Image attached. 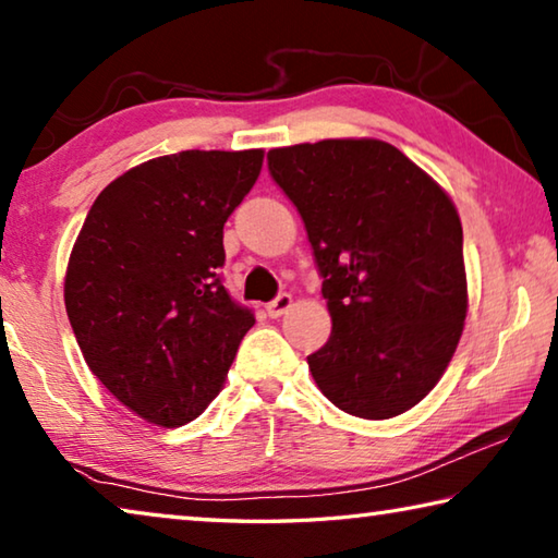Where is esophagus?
<instances>
[{
  "instance_id": "34e87169",
  "label": "esophagus",
  "mask_w": 558,
  "mask_h": 558,
  "mask_svg": "<svg viewBox=\"0 0 558 558\" xmlns=\"http://www.w3.org/2000/svg\"><path fill=\"white\" fill-rule=\"evenodd\" d=\"M290 305H292V298L288 295V292H282V295H278L276 300L268 302V305H266V313H268V317L276 319V317H282V315H286L288 310H290Z\"/></svg>"
}]
</instances>
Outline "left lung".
Segmentation results:
<instances>
[{
	"label": "left lung",
	"instance_id": "obj_1",
	"mask_svg": "<svg viewBox=\"0 0 558 558\" xmlns=\"http://www.w3.org/2000/svg\"><path fill=\"white\" fill-rule=\"evenodd\" d=\"M268 169L305 221L332 317L307 356L319 391L359 418L413 409L448 369L468 315L456 204L381 140L278 147Z\"/></svg>",
	"mask_w": 558,
	"mask_h": 558
}]
</instances>
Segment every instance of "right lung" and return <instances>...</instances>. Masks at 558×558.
Returning <instances> with one entry per match:
<instances>
[{
    "label": "right lung",
    "mask_w": 558,
    "mask_h": 558,
    "mask_svg": "<svg viewBox=\"0 0 558 558\" xmlns=\"http://www.w3.org/2000/svg\"><path fill=\"white\" fill-rule=\"evenodd\" d=\"M263 149H186L128 169L83 221L65 313L100 384L132 413L177 428L221 391L256 325L219 278L223 223L251 192Z\"/></svg>",
    "instance_id": "obj_1"
}]
</instances>
